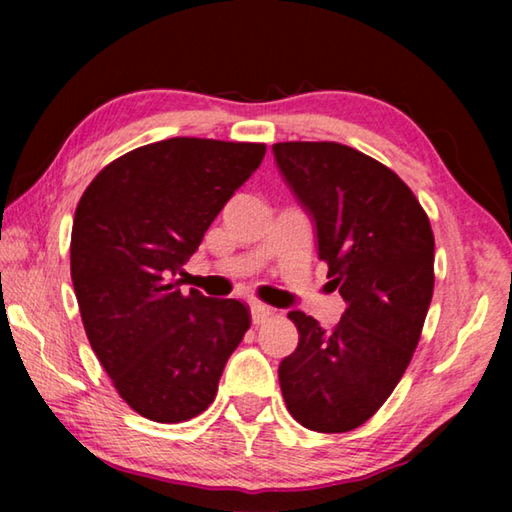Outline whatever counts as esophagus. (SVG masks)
Here are the masks:
<instances>
[{
    "label": "esophagus",
    "instance_id": "34e87169",
    "mask_svg": "<svg viewBox=\"0 0 512 512\" xmlns=\"http://www.w3.org/2000/svg\"><path fill=\"white\" fill-rule=\"evenodd\" d=\"M271 316H273L271 307L259 305V302H253V305H250V320H253V325H262Z\"/></svg>",
    "mask_w": 512,
    "mask_h": 512
}]
</instances>
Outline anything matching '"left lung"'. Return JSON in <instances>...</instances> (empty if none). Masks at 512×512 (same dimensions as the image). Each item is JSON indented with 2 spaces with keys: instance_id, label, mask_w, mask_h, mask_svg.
Wrapping results in <instances>:
<instances>
[{
  "instance_id": "obj_1",
  "label": "left lung",
  "mask_w": 512,
  "mask_h": 512,
  "mask_svg": "<svg viewBox=\"0 0 512 512\" xmlns=\"http://www.w3.org/2000/svg\"><path fill=\"white\" fill-rule=\"evenodd\" d=\"M273 155L348 305L332 332L289 311L300 339L280 361V388L302 427L343 433L377 413L409 366L433 296V232L400 176L357 149L280 142Z\"/></svg>"
}]
</instances>
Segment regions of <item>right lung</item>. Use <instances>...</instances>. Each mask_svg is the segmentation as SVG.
<instances>
[{
    "instance_id": "add662e5",
    "label": "right lung",
    "mask_w": 512,
    "mask_h": 512,
    "mask_svg": "<svg viewBox=\"0 0 512 512\" xmlns=\"http://www.w3.org/2000/svg\"><path fill=\"white\" fill-rule=\"evenodd\" d=\"M264 153L201 137L146 144L110 162L76 207L69 255L85 334L121 400L153 422L203 413L250 327L239 300L183 293L173 275Z\"/></svg>"
}]
</instances>
